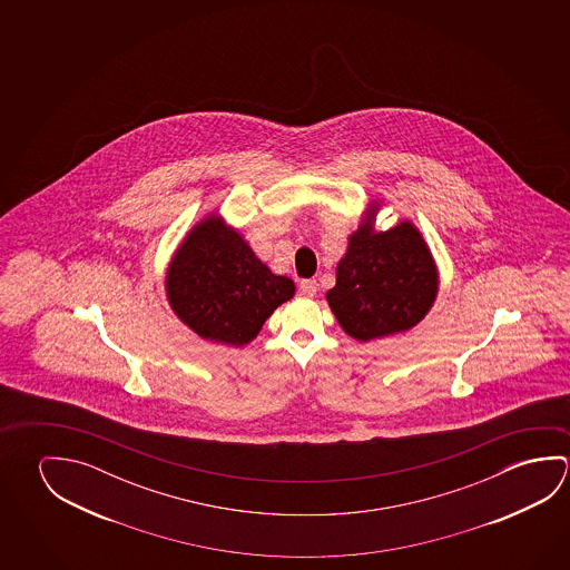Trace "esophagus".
<instances>
[{
	"label": "esophagus",
	"instance_id": "34e87169",
	"mask_svg": "<svg viewBox=\"0 0 570 570\" xmlns=\"http://www.w3.org/2000/svg\"><path fill=\"white\" fill-rule=\"evenodd\" d=\"M299 294L302 296H306V298H314L317 292V282L316 281H302L298 284Z\"/></svg>",
	"mask_w": 570,
	"mask_h": 570
}]
</instances>
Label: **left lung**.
I'll use <instances>...</instances> for the list:
<instances>
[{
  "instance_id": "left-lung-1",
  "label": "left lung",
  "mask_w": 570,
  "mask_h": 570,
  "mask_svg": "<svg viewBox=\"0 0 570 570\" xmlns=\"http://www.w3.org/2000/svg\"><path fill=\"white\" fill-rule=\"evenodd\" d=\"M380 208L382 200H370L337 262L336 286L326 292L337 324L357 342L407 332L438 298V264L420 228L405 218L375 230Z\"/></svg>"
}]
</instances>
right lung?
I'll return each instance as SVG.
<instances>
[{"mask_svg": "<svg viewBox=\"0 0 570 570\" xmlns=\"http://www.w3.org/2000/svg\"><path fill=\"white\" fill-rule=\"evenodd\" d=\"M168 306L196 336L243 347L296 286L254 254L250 244L218 213L196 223L168 262Z\"/></svg>", "mask_w": 570, "mask_h": 570, "instance_id": "right-lung-1", "label": "right lung"}]
</instances>
